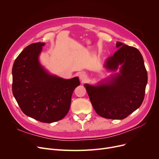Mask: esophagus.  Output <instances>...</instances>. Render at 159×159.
<instances>
[{
    "instance_id": "obj_1",
    "label": "esophagus",
    "mask_w": 159,
    "mask_h": 159,
    "mask_svg": "<svg viewBox=\"0 0 159 159\" xmlns=\"http://www.w3.org/2000/svg\"><path fill=\"white\" fill-rule=\"evenodd\" d=\"M79 78H80V79L82 82L85 81V80L88 79L87 75H86V74H84V73H80V74L79 75Z\"/></svg>"
}]
</instances>
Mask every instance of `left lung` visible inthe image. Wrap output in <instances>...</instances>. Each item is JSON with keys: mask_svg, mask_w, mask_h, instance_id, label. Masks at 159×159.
Masks as SVG:
<instances>
[{"mask_svg": "<svg viewBox=\"0 0 159 159\" xmlns=\"http://www.w3.org/2000/svg\"><path fill=\"white\" fill-rule=\"evenodd\" d=\"M120 48L106 62L107 68L115 70L122 64L120 74H116L107 84L84 87L96 113L110 119H124L135 111L143 102L148 73L143 57L134 47L116 44Z\"/></svg>", "mask_w": 159, "mask_h": 159, "instance_id": "8db88e82", "label": "left lung"}]
</instances>
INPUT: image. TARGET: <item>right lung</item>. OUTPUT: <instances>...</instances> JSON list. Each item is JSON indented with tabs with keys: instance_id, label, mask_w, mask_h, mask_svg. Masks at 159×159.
<instances>
[{
	"instance_id": "obj_1",
	"label": "right lung",
	"mask_w": 159,
	"mask_h": 159,
	"mask_svg": "<svg viewBox=\"0 0 159 159\" xmlns=\"http://www.w3.org/2000/svg\"><path fill=\"white\" fill-rule=\"evenodd\" d=\"M44 43L30 44L15 59L12 91L22 112L41 122L62 119L68 113L79 78L64 79L49 75L38 61Z\"/></svg>"
}]
</instances>
